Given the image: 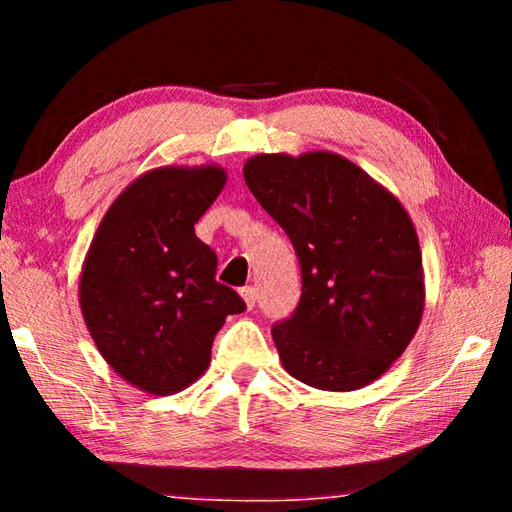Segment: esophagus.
<instances>
[{
	"mask_svg": "<svg viewBox=\"0 0 512 512\" xmlns=\"http://www.w3.org/2000/svg\"><path fill=\"white\" fill-rule=\"evenodd\" d=\"M239 293H241V298H244L246 307H248V309H253V307H255V300H257V293H255V289H253V287H244V289H241Z\"/></svg>",
	"mask_w": 512,
	"mask_h": 512,
	"instance_id": "esophagus-1",
	"label": "esophagus"
}]
</instances>
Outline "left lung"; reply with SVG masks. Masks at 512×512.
<instances>
[{
    "instance_id": "obj_1",
    "label": "left lung",
    "mask_w": 512,
    "mask_h": 512,
    "mask_svg": "<svg viewBox=\"0 0 512 512\" xmlns=\"http://www.w3.org/2000/svg\"><path fill=\"white\" fill-rule=\"evenodd\" d=\"M244 178L300 259L298 309L273 327L284 370L318 391L368 386L422 320L424 268L409 212L332 151L259 153Z\"/></svg>"
}]
</instances>
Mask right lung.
I'll return each mask as SVG.
<instances>
[{
  "label": "right lung",
  "mask_w": 512,
  "mask_h": 512,
  "mask_svg": "<svg viewBox=\"0 0 512 512\" xmlns=\"http://www.w3.org/2000/svg\"><path fill=\"white\" fill-rule=\"evenodd\" d=\"M225 180L219 164L142 173L103 214L83 259L79 305L92 341L144 393L192 386L225 318L246 309L216 282L214 250L194 232Z\"/></svg>",
  "instance_id": "add662e5"
}]
</instances>
